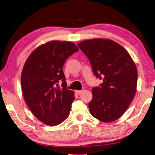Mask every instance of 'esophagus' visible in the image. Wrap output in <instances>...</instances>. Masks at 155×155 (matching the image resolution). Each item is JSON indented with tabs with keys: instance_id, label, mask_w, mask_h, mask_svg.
I'll return each mask as SVG.
<instances>
[{
	"instance_id": "34e87169",
	"label": "esophagus",
	"mask_w": 155,
	"mask_h": 155,
	"mask_svg": "<svg viewBox=\"0 0 155 155\" xmlns=\"http://www.w3.org/2000/svg\"><path fill=\"white\" fill-rule=\"evenodd\" d=\"M82 92H83V90H76V91H75V92L77 93V94H81Z\"/></svg>"
}]
</instances>
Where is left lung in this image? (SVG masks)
<instances>
[{"mask_svg":"<svg viewBox=\"0 0 155 155\" xmlns=\"http://www.w3.org/2000/svg\"><path fill=\"white\" fill-rule=\"evenodd\" d=\"M89 59L97 78L103 79L92 87L90 114L99 121H114L126 111L136 93L137 70L128 52L108 39H91L78 43Z\"/></svg>","mask_w":155,"mask_h":155,"instance_id":"8db88e82","label":"left lung"}]
</instances>
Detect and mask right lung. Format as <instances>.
I'll return each mask as SVG.
<instances>
[{
	"mask_svg": "<svg viewBox=\"0 0 155 155\" xmlns=\"http://www.w3.org/2000/svg\"><path fill=\"white\" fill-rule=\"evenodd\" d=\"M78 51L71 42L50 41L36 48L25 63L21 74L24 99L43 124L57 126L70 114L74 93L68 89L63 66Z\"/></svg>",
	"mask_w": 155,
	"mask_h": 155,
	"instance_id": "1",
	"label": "right lung"
}]
</instances>
